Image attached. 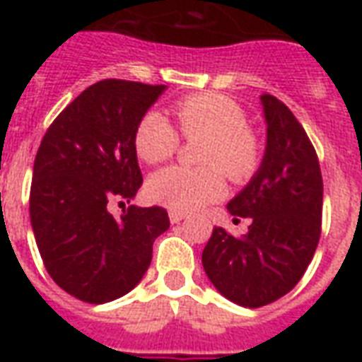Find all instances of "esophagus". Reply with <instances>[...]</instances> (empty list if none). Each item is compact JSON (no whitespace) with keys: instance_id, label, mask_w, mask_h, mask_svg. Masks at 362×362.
Listing matches in <instances>:
<instances>
[{"instance_id":"1","label":"esophagus","mask_w":362,"mask_h":362,"mask_svg":"<svg viewBox=\"0 0 362 362\" xmlns=\"http://www.w3.org/2000/svg\"><path fill=\"white\" fill-rule=\"evenodd\" d=\"M168 217H170V223H173V225H176V223H180V221L186 217V213L174 211V209H173V211L168 213Z\"/></svg>"}]
</instances>
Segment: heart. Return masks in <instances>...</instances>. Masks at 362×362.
I'll use <instances>...</instances> for the list:
<instances>
[{
  "label": "heart",
  "instance_id": "heart-1",
  "mask_svg": "<svg viewBox=\"0 0 362 362\" xmlns=\"http://www.w3.org/2000/svg\"><path fill=\"white\" fill-rule=\"evenodd\" d=\"M178 132L160 112H147L135 127L137 157L147 165H158L174 157L184 139L202 137L199 166H168L147 182L153 202L174 211H192L211 204L225 194V173L233 182H246L258 170V135L246 126L243 106L219 93L184 96L173 104Z\"/></svg>",
  "mask_w": 362,
  "mask_h": 362
}]
</instances>
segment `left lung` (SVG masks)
I'll list each match as a JSON object with an SVG mask.
<instances>
[{
	"instance_id": "8db88e82",
	"label": "left lung",
	"mask_w": 362,
	"mask_h": 362,
	"mask_svg": "<svg viewBox=\"0 0 362 362\" xmlns=\"http://www.w3.org/2000/svg\"><path fill=\"white\" fill-rule=\"evenodd\" d=\"M267 122L266 155L250 184L230 199L248 233L213 228L202 262L207 277L228 300L259 308L287 295L300 281L322 233L324 184L308 135L279 98L262 95Z\"/></svg>"
}]
</instances>
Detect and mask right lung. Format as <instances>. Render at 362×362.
I'll return each instance as SVG.
<instances>
[{"label": "right lung", "instance_id": "add662e5", "mask_svg": "<svg viewBox=\"0 0 362 362\" xmlns=\"http://www.w3.org/2000/svg\"><path fill=\"white\" fill-rule=\"evenodd\" d=\"M165 85L104 79L67 104L38 147L30 184V225L44 267L66 293L110 303L141 281L153 243L170 227L158 205L129 204L141 188L134 135Z\"/></svg>", "mask_w": 362, "mask_h": 362}]
</instances>
